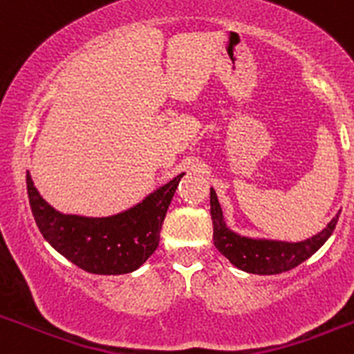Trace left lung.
Returning <instances> with one entry per match:
<instances>
[{"instance_id": "8db88e82", "label": "left lung", "mask_w": 354, "mask_h": 354, "mask_svg": "<svg viewBox=\"0 0 354 354\" xmlns=\"http://www.w3.org/2000/svg\"><path fill=\"white\" fill-rule=\"evenodd\" d=\"M211 218L212 228H214V234H212L214 246L236 268L253 274H278L305 262L326 243L328 237L335 230L339 212L321 232L298 243L264 239V237H246L227 227L218 196L211 187Z\"/></svg>"}]
</instances>
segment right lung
Masks as SVG:
<instances>
[{
    "instance_id": "right-lung-1",
    "label": "right lung",
    "mask_w": 354,
    "mask_h": 354,
    "mask_svg": "<svg viewBox=\"0 0 354 354\" xmlns=\"http://www.w3.org/2000/svg\"><path fill=\"white\" fill-rule=\"evenodd\" d=\"M183 175L133 207L104 218L56 211L40 196L30 171L28 198L44 239L67 261L93 274H126L138 270L158 248L162 221Z\"/></svg>"
}]
</instances>
